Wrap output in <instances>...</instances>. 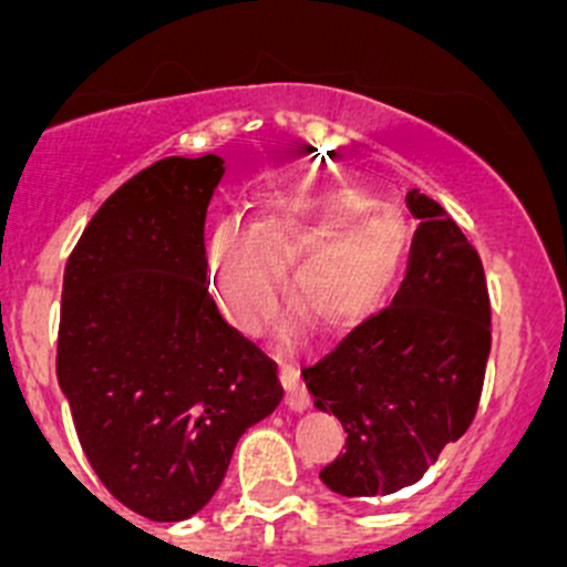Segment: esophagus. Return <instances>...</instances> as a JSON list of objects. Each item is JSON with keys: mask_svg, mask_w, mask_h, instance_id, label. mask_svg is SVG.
<instances>
[{"mask_svg": "<svg viewBox=\"0 0 567 567\" xmlns=\"http://www.w3.org/2000/svg\"><path fill=\"white\" fill-rule=\"evenodd\" d=\"M277 364H279V381H282L285 386V403H288L290 411H305L307 405H310V392H307V386L301 384L299 370L285 364L282 359H277Z\"/></svg>", "mask_w": 567, "mask_h": 567, "instance_id": "obj_1", "label": "esophagus"}]
</instances>
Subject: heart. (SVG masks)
I'll list each match as a JSON object with an SVG mask.
<instances>
[{"label":"heart","mask_w":567,"mask_h":567,"mask_svg":"<svg viewBox=\"0 0 567 567\" xmlns=\"http://www.w3.org/2000/svg\"><path fill=\"white\" fill-rule=\"evenodd\" d=\"M405 241L400 214L357 188L274 199L251 227L241 219L214 227L210 290L233 326L257 331L277 312L282 274L293 266L296 305L326 329H351L390 296Z\"/></svg>","instance_id":"obj_1"}]
</instances>
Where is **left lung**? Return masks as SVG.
<instances>
[{"label":"left lung","mask_w":567,"mask_h":567,"mask_svg":"<svg viewBox=\"0 0 567 567\" xmlns=\"http://www.w3.org/2000/svg\"><path fill=\"white\" fill-rule=\"evenodd\" d=\"M420 219L409 268L386 310L301 370L316 409L346 427L320 480L340 496H386L420 483L477 414L491 353L483 262L453 216L411 188Z\"/></svg>","instance_id":"1"}]
</instances>
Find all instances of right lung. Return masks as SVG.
<instances>
[{
  "mask_svg": "<svg viewBox=\"0 0 567 567\" xmlns=\"http://www.w3.org/2000/svg\"><path fill=\"white\" fill-rule=\"evenodd\" d=\"M214 153L125 181L73 247L62 279L56 381L109 494L151 522L203 511L247 427L282 400L277 364L208 293Z\"/></svg>",
  "mask_w": 567,
  "mask_h": 567,
  "instance_id": "obj_1",
  "label": "right lung"
}]
</instances>
